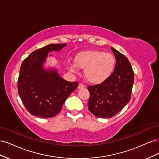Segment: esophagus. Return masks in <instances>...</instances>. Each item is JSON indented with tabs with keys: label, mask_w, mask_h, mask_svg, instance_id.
I'll list each match as a JSON object with an SVG mask.
<instances>
[{
	"label": "esophagus",
	"mask_w": 159,
	"mask_h": 159,
	"mask_svg": "<svg viewBox=\"0 0 159 159\" xmlns=\"http://www.w3.org/2000/svg\"><path fill=\"white\" fill-rule=\"evenodd\" d=\"M84 87H85V86H84V85H83V84H79V85H78V89H84Z\"/></svg>",
	"instance_id": "obj_1"
}]
</instances>
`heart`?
Wrapping results in <instances>:
<instances>
[{
    "label": "heart",
    "mask_w": 159,
    "mask_h": 159,
    "mask_svg": "<svg viewBox=\"0 0 159 159\" xmlns=\"http://www.w3.org/2000/svg\"><path fill=\"white\" fill-rule=\"evenodd\" d=\"M75 64H70L71 72L78 71V68L84 70V77L88 82L100 84L110 78L113 73L116 60L108 52L90 50L78 53L75 57Z\"/></svg>",
    "instance_id": "1"
}]
</instances>
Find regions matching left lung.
<instances>
[{"instance_id": "left-lung-1", "label": "left lung", "mask_w": 159, "mask_h": 159, "mask_svg": "<svg viewBox=\"0 0 159 159\" xmlns=\"http://www.w3.org/2000/svg\"><path fill=\"white\" fill-rule=\"evenodd\" d=\"M116 64L113 73L104 82L88 86V108L95 116L111 118L129 102L134 83V72L127 57L111 47Z\"/></svg>"}]
</instances>
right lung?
Instances as JSON below:
<instances>
[{"instance_id": "1", "label": "right lung", "mask_w": 159, "mask_h": 159, "mask_svg": "<svg viewBox=\"0 0 159 159\" xmlns=\"http://www.w3.org/2000/svg\"><path fill=\"white\" fill-rule=\"evenodd\" d=\"M66 44H49L33 52L23 61L18 80V94L26 109L37 117H53L61 111L78 82L61 78L54 67H46L49 52H59Z\"/></svg>"}]
</instances>
